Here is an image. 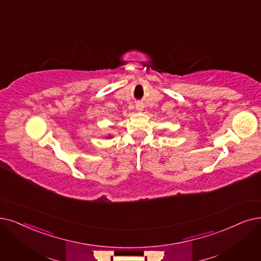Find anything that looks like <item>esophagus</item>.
<instances>
[{"label": "esophagus", "instance_id": "1", "mask_svg": "<svg viewBox=\"0 0 261 261\" xmlns=\"http://www.w3.org/2000/svg\"><path fill=\"white\" fill-rule=\"evenodd\" d=\"M136 110L137 111H142L143 110V105H142V103H137V105H136Z\"/></svg>", "mask_w": 261, "mask_h": 261}]
</instances>
